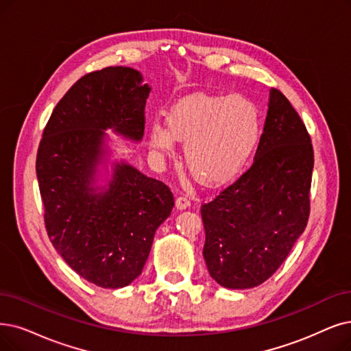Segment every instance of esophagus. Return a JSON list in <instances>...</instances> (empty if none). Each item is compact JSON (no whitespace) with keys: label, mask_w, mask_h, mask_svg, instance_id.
<instances>
[{"label":"esophagus","mask_w":351,"mask_h":351,"mask_svg":"<svg viewBox=\"0 0 351 351\" xmlns=\"http://www.w3.org/2000/svg\"><path fill=\"white\" fill-rule=\"evenodd\" d=\"M190 204H191V202H190L187 195H178L177 200H176V206H177L178 210H184V208L190 207Z\"/></svg>","instance_id":"1"}]
</instances>
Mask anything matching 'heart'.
Masks as SVG:
<instances>
[{
	"instance_id": "b5f03b06",
	"label": "heart",
	"mask_w": 351,
	"mask_h": 351,
	"mask_svg": "<svg viewBox=\"0 0 351 351\" xmlns=\"http://www.w3.org/2000/svg\"><path fill=\"white\" fill-rule=\"evenodd\" d=\"M167 125H149L151 149L167 157L174 154L176 139L186 144L189 170L207 184L226 183L239 174L262 134L259 108L241 95L186 96L168 110Z\"/></svg>"
}]
</instances>
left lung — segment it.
Returning a JSON list of instances; mask_svg holds the SVG:
<instances>
[{
	"label": "left lung",
	"mask_w": 351,
	"mask_h": 351,
	"mask_svg": "<svg viewBox=\"0 0 351 351\" xmlns=\"http://www.w3.org/2000/svg\"><path fill=\"white\" fill-rule=\"evenodd\" d=\"M313 167L310 134L272 88L254 164L202 206L203 256L219 285L254 288L278 271L310 217Z\"/></svg>",
	"instance_id": "1"
}]
</instances>
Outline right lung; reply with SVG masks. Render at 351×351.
<instances>
[{
  "label": "right lung",
  "instance_id": "right-lung-1",
  "mask_svg": "<svg viewBox=\"0 0 351 351\" xmlns=\"http://www.w3.org/2000/svg\"><path fill=\"white\" fill-rule=\"evenodd\" d=\"M149 90L131 67L85 75L53 109L37 151L50 241L70 268L102 288L127 287L143 272L154 234L174 207L162 181L123 161L105 191L92 186L108 154L105 130L143 139Z\"/></svg>",
  "mask_w": 351,
  "mask_h": 351
}]
</instances>
